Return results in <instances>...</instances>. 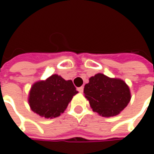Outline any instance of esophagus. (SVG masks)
<instances>
[{
  "label": "esophagus",
  "instance_id": "1",
  "mask_svg": "<svg viewBox=\"0 0 154 154\" xmlns=\"http://www.w3.org/2000/svg\"><path fill=\"white\" fill-rule=\"evenodd\" d=\"M77 90H78L80 92H83V91H84V87H83V86L78 87V88H77Z\"/></svg>",
  "mask_w": 154,
  "mask_h": 154
}]
</instances>
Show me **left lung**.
Masks as SVG:
<instances>
[{
	"instance_id": "1",
	"label": "left lung",
	"mask_w": 154,
	"mask_h": 154,
	"mask_svg": "<svg viewBox=\"0 0 154 154\" xmlns=\"http://www.w3.org/2000/svg\"><path fill=\"white\" fill-rule=\"evenodd\" d=\"M85 98L94 112L104 117L120 114L127 106L131 93L125 81L97 74L89 79L84 87Z\"/></svg>"
}]
</instances>
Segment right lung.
<instances>
[{"instance_id":"add662e5","label":"right lung","mask_w":154,"mask_h":154,"mask_svg":"<svg viewBox=\"0 0 154 154\" xmlns=\"http://www.w3.org/2000/svg\"><path fill=\"white\" fill-rule=\"evenodd\" d=\"M77 93L72 80L53 74L45 80H38L33 84L29 92L28 103L33 112L41 117L55 118L64 112Z\"/></svg>"}]
</instances>
